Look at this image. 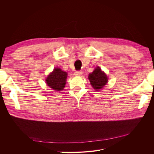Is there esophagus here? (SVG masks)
Listing matches in <instances>:
<instances>
[{
  "instance_id": "1",
  "label": "esophagus",
  "mask_w": 154,
  "mask_h": 154,
  "mask_svg": "<svg viewBox=\"0 0 154 154\" xmlns=\"http://www.w3.org/2000/svg\"><path fill=\"white\" fill-rule=\"evenodd\" d=\"M82 74H83L82 72L80 71H76L75 72H74V74H75L76 76H82Z\"/></svg>"
}]
</instances>
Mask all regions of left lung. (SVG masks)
Segmentation results:
<instances>
[{
	"mask_svg": "<svg viewBox=\"0 0 154 154\" xmlns=\"http://www.w3.org/2000/svg\"><path fill=\"white\" fill-rule=\"evenodd\" d=\"M92 87L96 91H100L102 88L108 83L109 78L106 74L101 71L100 67L95 68L92 73H90L88 76Z\"/></svg>",
	"mask_w": 154,
	"mask_h": 154,
	"instance_id": "1",
	"label": "left lung"
}]
</instances>
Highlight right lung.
I'll list each match as a JSON object with an SVG mask.
<instances>
[{"instance_id":"obj_1","label":"right lung","mask_w":154,"mask_h":154,"mask_svg":"<svg viewBox=\"0 0 154 154\" xmlns=\"http://www.w3.org/2000/svg\"><path fill=\"white\" fill-rule=\"evenodd\" d=\"M67 73L60 68H55L45 79L48 86L56 91L63 90L66 83Z\"/></svg>"}]
</instances>
